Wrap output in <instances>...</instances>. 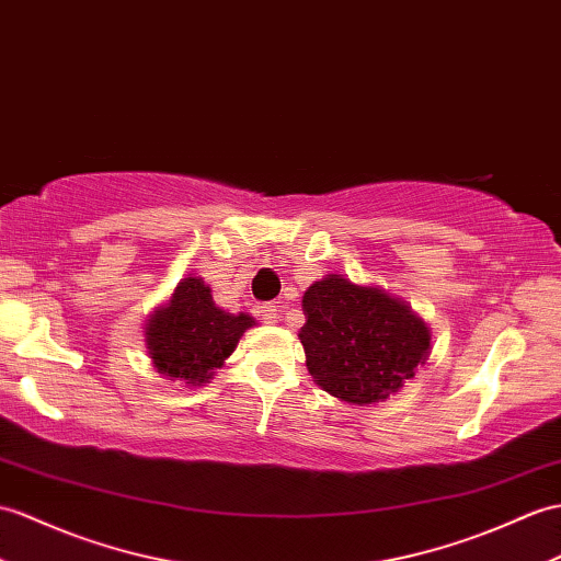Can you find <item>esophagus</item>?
<instances>
[{
  "mask_svg": "<svg viewBox=\"0 0 561 561\" xmlns=\"http://www.w3.org/2000/svg\"><path fill=\"white\" fill-rule=\"evenodd\" d=\"M260 316H263L265 322H277L279 306L277 304H263V306H260Z\"/></svg>",
  "mask_w": 561,
  "mask_h": 561,
  "instance_id": "esophagus-1",
  "label": "esophagus"
}]
</instances>
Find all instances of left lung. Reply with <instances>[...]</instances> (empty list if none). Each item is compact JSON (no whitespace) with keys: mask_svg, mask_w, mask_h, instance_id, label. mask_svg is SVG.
Segmentation results:
<instances>
[{"mask_svg":"<svg viewBox=\"0 0 561 561\" xmlns=\"http://www.w3.org/2000/svg\"><path fill=\"white\" fill-rule=\"evenodd\" d=\"M304 316L298 336L312 380L358 407L397 394L427 356L430 330L407 304L342 275L310 286Z\"/></svg>","mask_w":561,"mask_h":561,"instance_id":"left-lung-1","label":"left lung"}]
</instances>
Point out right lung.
<instances>
[{"label":"right lung","mask_w":561,"mask_h":561,"mask_svg":"<svg viewBox=\"0 0 561 561\" xmlns=\"http://www.w3.org/2000/svg\"><path fill=\"white\" fill-rule=\"evenodd\" d=\"M253 320L245 312H225L213 304L210 286L198 277L179 282L172 301L154 310L146 342L154 368L186 385H203L221 368Z\"/></svg>","instance_id":"right-lung-1"}]
</instances>
